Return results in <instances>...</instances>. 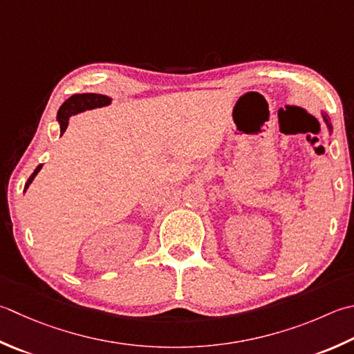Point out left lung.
Listing matches in <instances>:
<instances>
[{"mask_svg": "<svg viewBox=\"0 0 354 354\" xmlns=\"http://www.w3.org/2000/svg\"><path fill=\"white\" fill-rule=\"evenodd\" d=\"M324 120H325V122H327V126H328V129H331V124H330V121L327 120V118H325V116H324Z\"/></svg>", "mask_w": 354, "mask_h": 354, "instance_id": "1", "label": "left lung"}]
</instances>
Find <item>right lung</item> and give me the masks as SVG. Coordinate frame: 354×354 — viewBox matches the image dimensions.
Masks as SVG:
<instances>
[{"label": "right lung", "mask_w": 354, "mask_h": 354, "mask_svg": "<svg viewBox=\"0 0 354 354\" xmlns=\"http://www.w3.org/2000/svg\"><path fill=\"white\" fill-rule=\"evenodd\" d=\"M110 98L106 95H98V93H81V95H73L71 98L66 100L64 104L59 107L58 110V121L61 124V131H64L68 126V120H71L72 115H76L80 112H84V110L90 109H96V107H102V106H109ZM43 165H38L35 171L32 173V176L27 179L24 192L27 190V187L30 185V183L35 179V176L38 175V171L41 170Z\"/></svg>", "instance_id": "obj_1"}]
</instances>
